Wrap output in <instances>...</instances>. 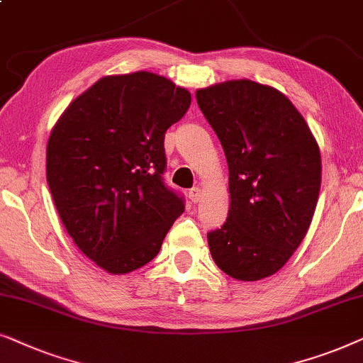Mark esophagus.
Returning <instances> with one entry per match:
<instances>
[{"label":"esophagus","instance_id":"esophagus-1","mask_svg":"<svg viewBox=\"0 0 363 363\" xmlns=\"http://www.w3.org/2000/svg\"><path fill=\"white\" fill-rule=\"evenodd\" d=\"M201 195H203V193H201V190L198 186L196 188H191V190L188 191V198H190L191 203L200 201L201 200Z\"/></svg>","mask_w":363,"mask_h":363}]
</instances>
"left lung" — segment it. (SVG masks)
Returning a JSON list of instances; mask_svg holds the SVG:
<instances>
[{"mask_svg": "<svg viewBox=\"0 0 363 363\" xmlns=\"http://www.w3.org/2000/svg\"><path fill=\"white\" fill-rule=\"evenodd\" d=\"M230 170V211L208 233L213 261L238 281L276 274L307 235L320 191V152L284 94L238 79L198 89Z\"/></svg>", "mask_w": 363, "mask_h": 363, "instance_id": "obj_1", "label": "left lung"}]
</instances>
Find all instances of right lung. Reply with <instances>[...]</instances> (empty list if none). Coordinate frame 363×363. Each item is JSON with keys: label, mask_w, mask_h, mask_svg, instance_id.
Here are the masks:
<instances>
[{"label": "right lung", "mask_w": 363, "mask_h": 363, "mask_svg": "<svg viewBox=\"0 0 363 363\" xmlns=\"http://www.w3.org/2000/svg\"><path fill=\"white\" fill-rule=\"evenodd\" d=\"M190 104L185 87L158 74L106 76L52 127L46 177L59 218L79 250L111 274L150 262L185 211L162 180L163 140Z\"/></svg>", "instance_id": "1"}]
</instances>
